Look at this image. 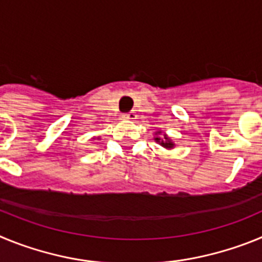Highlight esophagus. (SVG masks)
I'll return each instance as SVG.
<instances>
[{
	"label": "esophagus",
	"instance_id": "1",
	"mask_svg": "<svg viewBox=\"0 0 262 262\" xmlns=\"http://www.w3.org/2000/svg\"><path fill=\"white\" fill-rule=\"evenodd\" d=\"M122 117L124 118V119H128V120H134L136 118L135 113L134 111H131V113H126V114H123Z\"/></svg>",
	"mask_w": 262,
	"mask_h": 262
}]
</instances>
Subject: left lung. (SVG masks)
Returning a JSON list of instances; mask_svg holds the SVG:
<instances>
[{
    "label": "left lung",
    "mask_w": 262,
    "mask_h": 262,
    "mask_svg": "<svg viewBox=\"0 0 262 262\" xmlns=\"http://www.w3.org/2000/svg\"><path fill=\"white\" fill-rule=\"evenodd\" d=\"M165 139H166V142H161V145H163V147H166V148H172L173 143L169 142L168 138H165ZM156 140H157V142H160V138H156Z\"/></svg>",
    "instance_id": "left-lung-1"
}]
</instances>
